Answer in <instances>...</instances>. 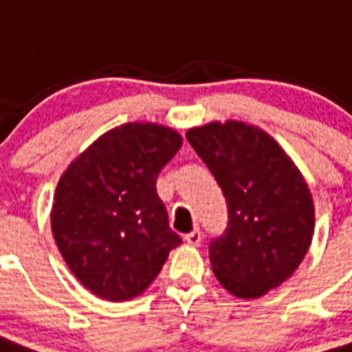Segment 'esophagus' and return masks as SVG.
I'll list each match as a JSON object with an SVG mask.
<instances>
[{"instance_id": "34e87169", "label": "esophagus", "mask_w": 352, "mask_h": 352, "mask_svg": "<svg viewBox=\"0 0 352 352\" xmlns=\"http://www.w3.org/2000/svg\"><path fill=\"white\" fill-rule=\"evenodd\" d=\"M184 238H186V242L189 243V245H201V242H202V232H201V229L191 230V232H189V234L184 236Z\"/></svg>"}]
</instances>
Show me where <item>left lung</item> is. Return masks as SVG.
<instances>
[{
  "label": "left lung",
  "instance_id": "1",
  "mask_svg": "<svg viewBox=\"0 0 352 352\" xmlns=\"http://www.w3.org/2000/svg\"><path fill=\"white\" fill-rule=\"evenodd\" d=\"M187 140L227 202V227L208 248L215 276L240 298L263 296L309 250L315 217L306 182L274 138L245 123H210Z\"/></svg>",
  "mask_w": 352,
  "mask_h": 352
}]
</instances>
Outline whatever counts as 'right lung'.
<instances>
[{"label":"right lung","mask_w":352,"mask_h":352,"mask_svg":"<svg viewBox=\"0 0 352 352\" xmlns=\"http://www.w3.org/2000/svg\"><path fill=\"white\" fill-rule=\"evenodd\" d=\"M179 146L176 131L127 123L95 140L61 176L54 238L76 279L99 298L138 296L182 243L155 187Z\"/></svg>","instance_id":"obj_1"}]
</instances>
